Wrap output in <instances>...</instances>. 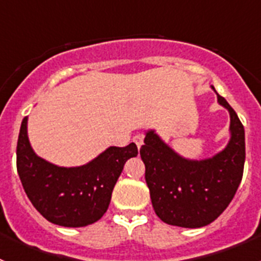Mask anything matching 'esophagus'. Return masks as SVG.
Here are the masks:
<instances>
[{
  "instance_id": "obj_1",
  "label": "esophagus",
  "mask_w": 261,
  "mask_h": 261,
  "mask_svg": "<svg viewBox=\"0 0 261 261\" xmlns=\"http://www.w3.org/2000/svg\"><path fill=\"white\" fill-rule=\"evenodd\" d=\"M133 142H135L136 145H137V147L140 149V147L144 145V136L142 135H136L135 137H133Z\"/></svg>"
}]
</instances>
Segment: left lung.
<instances>
[{
    "instance_id": "obj_1",
    "label": "left lung",
    "mask_w": 261,
    "mask_h": 261,
    "mask_svg": "<svg viewBox=\"0 0 261 261\" xmlns=\"http://www.w3.org/2000/svg\"><path fill=\"white\" fill-rule=\"evenodd\" d=\"M217 99L230 114L231 137L222 151L202 161L186 159L154 130L146 133L140 149L154 212L168 225L188 229L209 225L229 206L241 184L246 159L243 124L225 98L217 94Z\"/></svg>"
}]
</instances>
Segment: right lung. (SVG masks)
Returning a JSON list of instances; mask_svg holds the SVG:
<instances>
[{
  "label": "right lung",
  "mask_w": 261,
  "mask_h": 261,
  "mask_svg": "<svg viewBox=\"0 0 261 261\" xmlns=\"http://www.w3.org/2000/svg\"><path fill=\"white\" fill-rule=\"evenodd\" d=\"M136 144L111 146L87 165L59 167L36 155L22 121L17 144V170L27 197L45 220L65 227H84L107 212L115 184Z\"/></svg>",
  "instance_id": "right-lung-1"
}]
</instances>
